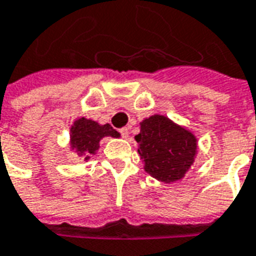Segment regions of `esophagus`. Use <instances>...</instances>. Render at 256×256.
Returning a JSON list of instances; mask_svg holds the SVG:
<instances>
[{"label":"esophagus","mask_w":256,"mask_h":256,"mask_svg":"<svg viewBox=\"0 0 256 256\" xmlns=\"http://www.w3.org/2000/svg\"><path fill=\"white\" fill-rule=\"evenodd\" d=\"M120 134H121V136H122V138H128V135H130V128H128V126H124V128H121Z\"/></svg>","instance_id":"obj_1"}]
</instances>
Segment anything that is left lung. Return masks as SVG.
<instances>
[{"instance_id":"8db88e82","label":"left lung","mask_w":256,"mask_h":256,"mask_svg":"<svg viewBox=\"0 0 256 256\" xmlns=\"http://www.w3.org/2000/svg\"><path fill=\"white\" fill-rule=\"evenodd\" d=\"M135 139L144 170L164 184L182 180L197 154L196 136L162 114L142 121L140 134Z\"/></svg>"}]
</instances>
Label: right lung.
Segmentation results:
<instances>
[{"instance_id": "1", "label": "right lung", "mask_w": 256, "mask_h": 256, "mask_svg": "<svg viewBox=\"0 0 256 256\" xmlns=\"http://www.w3.org/2000/svg\"><path fill=\"white\" fill-rule=\"evenodd\" d=\"M106 136L118 138L120 134L109 124L101 126L96 121L80 117L74 121L70 128L71 150H74L78 156L88 160L90 155H94L100 148V140Z\"/></svg>"}]
</instances>
